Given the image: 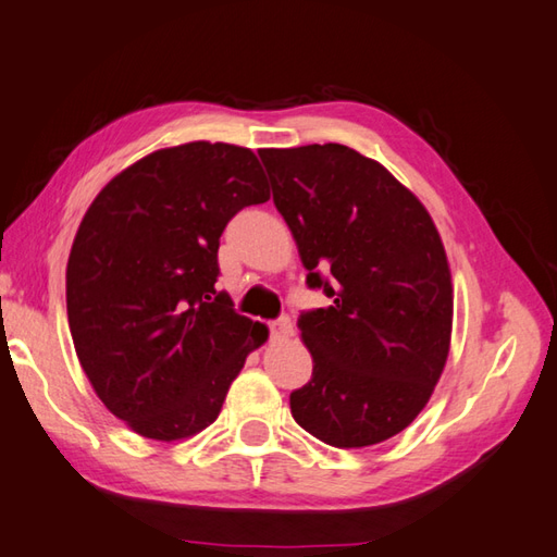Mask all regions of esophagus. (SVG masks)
<instances>
[{
  "label": "esophagus",
  "mask_w": 557,
  "mask_h": 557,
  "mask_svg": "<svg viewBox=\"0 0 557 557\" xmlns=\"http://www.w3.org/2000/svg\"><path fill=\"white\" fill-rule=\"evenodd\" d=\"M292 336V321L289 317H280L277 321H270V338L272 341H282Z\"/></svg>",
  "instance_id": "esophagus-1"
}]
</instances>
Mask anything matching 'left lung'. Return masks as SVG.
I'll return each mask as SVG.
<instances>
[{"instance_id":"obj_1","label":"left lung","mask_w":557,"mask_h":557,"mask_svg":"<svg viewBox=\"0 0 557 557\" xmlns=\"http://www.w3.org/2000/svg\"><path fill=\"white\" fill-rule=\"evenodd\" d=\"M307 285L326 309L297 321L311 380L292 417L336 448L397 436L426 407L450 348L453 285L429 211L375 160L341 144L258 150Z\"/></svg>"}]
</instances>
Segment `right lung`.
Instances as JSON below:
<instances>
[{
	"label": "right lung",
	"instance_id": "add662e5",
	"mask_svg": "<svg viewBox=\"0 0 557 557\" xmlns=\"http://www.w3.org/2000/svg\"><path fill=\"white\" fill-rule=\"evenodd\" d=\"M268 199L252 150L195 140L138 160L87 209L65 275L70 333L97 397L140 436L207 429L268 338L214 287L226 224Z\"/></svg>",
	"mask_w": 557,
	"mask_h": 557
}]
</instances>
